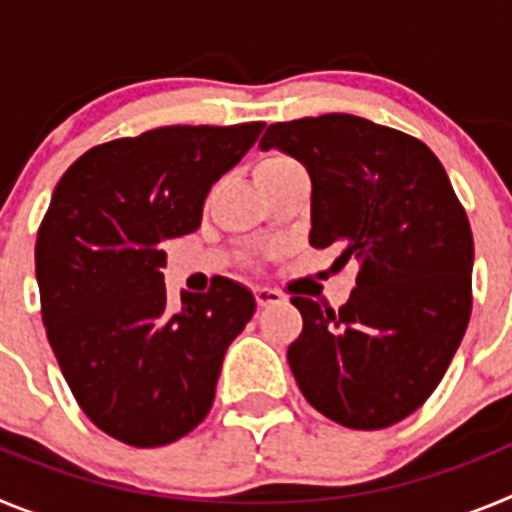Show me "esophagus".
Returning <instances> with one entry per match:
<instances>
[{"mask_svg":"<svg viewBox=\"0 0 512 512\" xmlns=\"http://www.w3.org/2000/svg\"><path fill=\"white\" fill-rule=\"evenodd\" d=\"M253 295H256V302H259V307L279 305V302L284 300L282 292H277V289H271V287H256V289H253Z\"/></svg>","mask_w":512,"mask_h":512,"instance_id":"esophagus-1","label":"esophagus"}]
</instances>
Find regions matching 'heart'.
I'll list each match as a JSON object with an SVG mask.
<instances>
[{"label":"heart","mask_w":512,"mask_h":512,"mask_svg":"<svg viewBox=\"0 0 512 512\" xmlns=\"http://www.w3.org/2000/svg\"><path fill=\"white\" fill-rule=\"evenodd\" d=\"M289 164H295V161L289 156H284V153H266V156L259 158L256 166H253V176H256V179H264L266 174H274V171L284 169V166Z\"/></svg>","instance_id":"obj_1"}]
</instances>
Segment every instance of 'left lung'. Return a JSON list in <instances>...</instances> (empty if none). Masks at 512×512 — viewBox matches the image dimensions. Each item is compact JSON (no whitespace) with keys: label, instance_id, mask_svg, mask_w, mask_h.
<instances>
[{"label":"left lung","instance_id":"8db88e82","mask_svg":"<svg viewBox=\"0 0 512 512\" xmlns=\"http://www.w3.org/2000/svg\"><path fill=\"white\" fill-rule=\"evenodd\" d=\"M264 151L312 179L310 246L356 264L346 305L295 295L302 333L289 369L325 418L379 431L408 418L443 379L472 315L474 241L446 169L423 140L343 112L274 122Z\"/></svg>","mask_w":512,"mask_h":512}]
</instances>
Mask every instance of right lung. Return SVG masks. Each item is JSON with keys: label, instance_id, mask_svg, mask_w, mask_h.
Instances as JSON below:
<instances>
[{"label": "right lung", "instance_id": "1", "mask_svg": "<svg viewBox=\"0 0 512 512\" xmlns=\"http://www.w3.org/2000/svg\"><path fill=\"white\" fill-rule=\"evenodd\" d=\"M261 130L169 125L99 143L53 189L35 243L48 343L87 418L135 449L207 418L225 351L256 310L220 277L171 312L161 243L200 228L210 187Z\"/></svg>", "mask_w": 512, "mask_h": 512}]
</instances>
